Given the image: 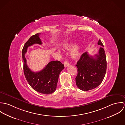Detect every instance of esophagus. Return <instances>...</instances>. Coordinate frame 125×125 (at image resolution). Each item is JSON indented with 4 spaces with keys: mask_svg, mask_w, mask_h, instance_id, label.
<instances>
[{
    "mask_svg": "<svg viewBox=\"0 0 125 125\" xmlns=\"http://www.w3.org/2000/svg\"><path fill=\"white\" fill-rule=\"evenodd\" d=\"M69 65V63L68 62L65 61L64 62V66L65 67H67Z\"/></svg>",
    "mask_w": 125,
    "mask_h": 125,
    "instance_id": "34e87169",
    "label": "esophagus"
}]
</instances>
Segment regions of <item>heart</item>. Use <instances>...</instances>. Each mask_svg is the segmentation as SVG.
Listing matches in <instances>:
<instances>
[{
  "label": "heart",
  "instance_id": "obj_1",
  "mask_svg": "<svg viewBox=\"0 0 125 125\" xmlns=\"http://www.w3.org/2000/svg\"><path fill=\"white\" fill-rule=\"evenodd\" d=\"M64 49L65 50L69 51L71 50L74 47L73 44H66L64 45ZM81 55V49L80 47L75 48L72 52V57L74 59H78Z\"/></svg>",
  "mask_w": 125,
  "mask_h": 125
}]
</instances>
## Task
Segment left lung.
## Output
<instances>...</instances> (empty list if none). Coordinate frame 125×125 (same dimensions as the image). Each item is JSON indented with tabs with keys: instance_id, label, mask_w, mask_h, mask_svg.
I'll return each instance as SVG.
<instances>
[{
	"instance_id": "1",
	"label": "left lung",
	"mask_w": 125,
	"mask_h": 125,
	"mask_svg": "<svg viewBox=\"0 0 125 125\" xmlns=\"http://www.w3.org/2000/svg\"><path fill=\"white\" fill-rule=\"evenodd\" d=\"M99 45L104 47L101 40L98 42ZM99 49L98 54L94 56L87 52L82 54L77 62V75L75 83L77 87L83 91H88L99 86L105 76L107 62L106 55L103 47Z\"/></svg>"
}]
</instances>
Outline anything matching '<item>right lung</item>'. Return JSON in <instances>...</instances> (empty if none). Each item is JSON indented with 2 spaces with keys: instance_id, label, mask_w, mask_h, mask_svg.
I'll use <instances>...</instances> for the list:
<instances>
[{
  "instance_id": "obj_1",
  "label": "right lung",
  "mask_w": 125,
  "mask_h": 125,
  "mask_svg": "<svg viewBox=\"0 0 125 125\" xmlns=\"http://www.w3.org/2000/svg\"><path fill=\"white\" fill-rule=\"evenodd\" d=\"M40 35V33H37L32 36L24 45L22 51L23 72L28 84L35 90L42 94H51L56 89L59 76L64 68V65L59 61H53L41 71L34 72L27 66L25 57L28 47L35 44H42Z\"/></svg>"
}]
</instances>
